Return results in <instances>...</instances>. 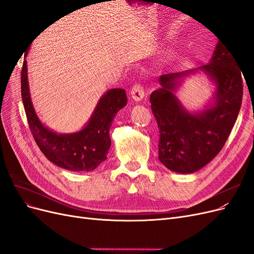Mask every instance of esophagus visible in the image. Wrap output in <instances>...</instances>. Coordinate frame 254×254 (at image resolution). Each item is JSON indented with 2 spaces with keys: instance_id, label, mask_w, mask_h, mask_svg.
<instances>
[{
  "instance_id": "34e87169",
  "label": "esophagus",
  "mask_w": 254,
  "mask_h": 254,
  "mask_svg": "<svg viewBox=\"0 0 254 254\" xmlns=\"http://www.w3.org/2000/svg\"><path fill=\"white\" fill-rule=\"evenodd\" d=\"M130 95L134 99L135 102H140L144 98L145 96V91L144 88L141 83L136 82L131 87V90H130Z\"/></svg>"
}]
</instances>
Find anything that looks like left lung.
Returning a JSON list of instances; mask_svg holds the SVG:
<instances>
[{
  "label": "left lung",
  "instance_id": "8db88e82",
  "mask_svg": "<svg viewBox=\"0 0 254 254\" xmlns=\"http://www.w3.org/2000/svg\"><path fill=\"white\" fill-rule=\"evenodd\" d=\"M197 70L209 76L217 84V91L212 105L201 113L190 114L173 92L179 79ZM242 73L231 51L218 42L210 64L160 76L161 88L153 91L149 99L160 132L159 160L168 170L195 173L218 155L241 109Z\"/></svg>",
  "mask_w": 254,
  "mask_h": 254
}]
</instances>
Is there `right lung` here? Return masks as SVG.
I'll return each mask as SVG.
<instances>
[{"mask_svg":"<svg viewBox=\"0 0 254 254\" xmlns=\"http://www.w3.org/2000/svg\"><path fill=\"white\" fill-rule=\"evenodd\" d=\"M21 95L30 131L51 162L68 171L91 172L107 159L111 145L109 130L112 121L119 110L127 105L124 89H111L105 93L84 128L66 134L54 132L38 119L29 94L26 60L23 61L21 71Z\"/></svg>","mask_w":254,"mask_h":254,"instance_id":"add662e5","label":"right lung"}]
</instances>
